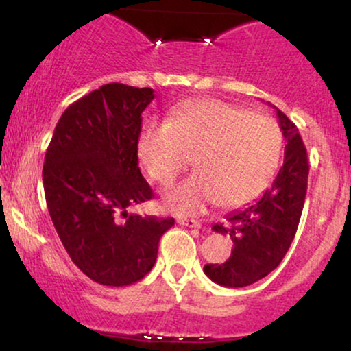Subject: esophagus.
I'll return each mask as SVG.
<instances>
[{"instance_id":"34e87169","label":"esophagus","mask_w":351,"mask_h":351,"mask_svg":"<svg viewBox=\"0 0 351 351\" xmlns=\"http://www.w3.org/2000/svg\"><path fill=\"white\" fill-rule=\"evenodd\" d=\"M178 223L181 224V226H186V228H195V229L201 228L199 221L191 219V217H178Z\"/></svg>"}]
</instances>
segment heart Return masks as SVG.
I'll return each mask as SVG.
<instances>
[{"instance_id": "heart-1", "label": "heart", "mask_w": 351, "mask_h": 351, "mask_svg": "<svg viewBox=\"0 0 351 351\" xmlns=\"http://www.w3.org/2000/svg\"><path fill=\"white\" fill-rule=\"evenodd\" d=\"M282 152L284 135L272 117L217 99L184 102L167 123L145 125L138 138L140 160L160 186H170L193 156L198 171L167 196L180 215L257 199L279 170Z\"/></svg>"}]
</instances>
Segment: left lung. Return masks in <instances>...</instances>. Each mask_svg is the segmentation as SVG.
I'll return each mask as SVG.
<instances>
[{
    "label": "left lung",
    "mask_w": 351,
    "mask_h": 351,
    "mask_svg": "<svg viewBox=\"0 0 351 351\" xmlns=\"http://www.w3.org/2000/svg\"><path fill=\"white\" fill-rule=\"evenodd\" d=\"M285 142L284 165L256 203L231 213L229 224L213 231L231 236L234 249L224 264H206L204 274L224 287H245L271 274L291 247L307 195L308 160L299 128L277 108Z\"/></svg>",
    "instance_id": "obj_1"
}]
</instances>
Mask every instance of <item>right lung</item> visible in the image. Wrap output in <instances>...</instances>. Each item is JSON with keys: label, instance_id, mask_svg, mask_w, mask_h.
Returning a JSON list of instances; mask_svg holds the SVG:
<instances>
[{"label": "right lung", "instance_id": "obj_1", "mask_svg": "<svg viewBox=\"0 0 351 351\" xmlns=\"http://www.w3.org/2000/svg\"><path fill=\"white\" fill-rule=\"evenodd\" d=\"M153 88L112 82L60 115L43 167L47 209L72 263L92 280L123 287L143 279L173 217L128 208L153 198L138 168L142 114Z\"/></svg>", "mask_w": 351, "mask_h": 351}]
</instances>
